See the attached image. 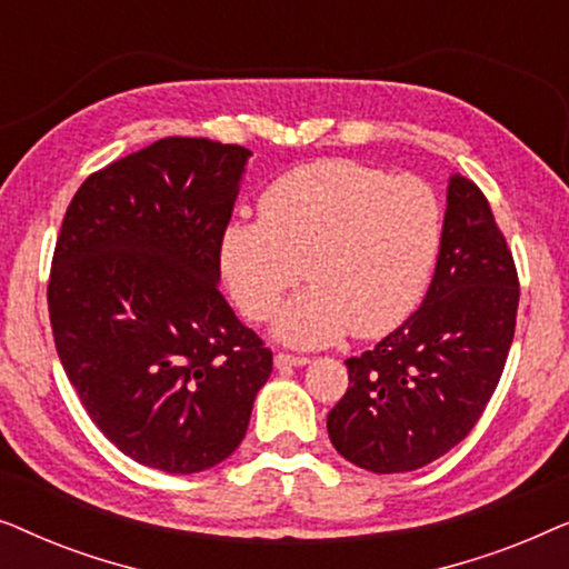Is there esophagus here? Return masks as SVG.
<instances>
[{
    "mask_svg": "<svg viewBox=\"0 0 569 569\" xmlns=\"http://www.w3.org/2000/svg\"><path fill=\"white\" fill-rule=\"evenodd\" d=\"M308 362H310L308 357H302V355H287V352L274 355V365L279 370H282V368H302V365H308Z\"/></svg>",
    "mask_w": 569,
    "mask_h": 569,
    "instance_id": "34e87169",
    "label": "esophagus"
}]
</instances>
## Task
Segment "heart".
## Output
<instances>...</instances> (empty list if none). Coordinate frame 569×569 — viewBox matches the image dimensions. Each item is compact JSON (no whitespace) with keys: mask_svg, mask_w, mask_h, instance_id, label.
Wrapping results in <instances>:
<instances>
[{"mask_svg":"<svg viewBox=\"0 0 569 569\" xmlns=\"http://www.w3.org/2000/svg\"><path fill=\"white\" fill-rule=\"evenodd\" d=\"M442 246V204L419 176H388L355 160L287 170L259 199V222H230L220 269L232 300L267 321L284 292L274 333L323 347L352 331L380 339L415 313Z\"/></svg>","mask_w":569,"mask_h":569,"instance_id":"obj_1","label":"heart"}]
</instances>
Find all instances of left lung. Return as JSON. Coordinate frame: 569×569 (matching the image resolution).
<instances>
[{"mask_svg":"<svg viewBox=\"0 0 569 569\" xmlns=\"http://www.w3.org/2000/svg\"><path fill=\"white\" fill-rule=\"evenodd\" d=\"M520 282L481 189L453 176L442 246L422 306L383 341L349 357V388L326 427L347 461L415 471L479 422L508 360Z\"/></svg>","mask_w":569,"mask_h":569,"instance_id":"1","label":"left lung"}]
</instances>
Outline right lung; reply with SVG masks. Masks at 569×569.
<instances>
[{"mask_svg":"<svg viewBox=\"0 0 569 569\" xmlns=\"http://www.w3.org/2000/svg\"><path fill=\"white\" fill-rule=\"evenodd\" d=\"M246 147L166 137L69 201L49 277L59 360L121 453L197 473L246 438L271 349L222 298L220 238Z\"/></svg>","mask_w":569,"mask_h":569,"instance_id":"right-lung-1","label":"right lung"}]
</instances>
